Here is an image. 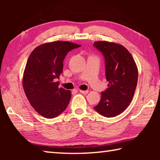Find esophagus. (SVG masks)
Returning a JSON list of instances; mask_svg holds the SVG:
<instances>
[{
  "instance_id": "1",
  "label": "esophagus",
  "mask_w": 160,
  "mask_h": 160,
  "mask_svg": "<svg viewBox=\"0 0 160 160\" xmlns=\"http://www.w3.org/2000/svg\"><path fill=\"white\" fill-rule=\"evenodd\" d=\"M80 93H82V94H88V90H80Z\"/></svg>"
}]
</instances>
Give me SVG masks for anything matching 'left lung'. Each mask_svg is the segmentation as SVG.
Segmentation results:
<instances>
[{
  "instance_id": "obj_1",
  "label": "left lung",
  "mask_w": 160,
  "mask_h": 160,
  "mask_svg": "<svg viewBox=\"0 0 160 160\" xmlns=\"http://www.w3.org/2000/svg\"><path fill=\"white\" fill-rule=\"evenodd\" d=\"M105 58L108 88L94 107L105 117H114L125 111L133 97L137 86L138 70L129 51L123 46L106 41L94 43Z\"/></svg>"
}]
</instances>
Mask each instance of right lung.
Returning a JSON list of instances; mask_svg holds the SVG:
<instances>
[{"mask_svg": "<svg viewBox=\"0 0 160 160\" xmlns=\"http://www.w3.org/2000/svg\"><path fill=\"white\" fill-rule=\"evenodd\" d=\"M80 47L63 41L45 43L35 48L29 56L24 70L23 89L32 107L45 118L57 117L69 104L71 92L59 88L56 80L63 72L67 53Z\"/></svg>", "mask_w": 160, "mask_h": 160, "instance_id": "obj_1", "label": "right lung"}]
</instances>
